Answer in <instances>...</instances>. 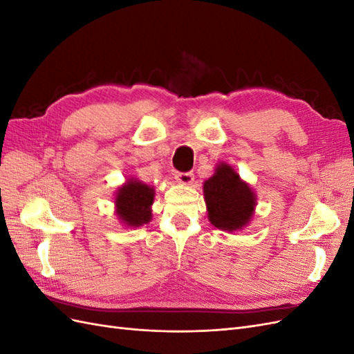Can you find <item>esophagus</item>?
<instances>
[{
	"instance_id": "1",
	"label": "esophagus",
	"mask_w": 354,
	"mask_h": 354,
	"mask_svg": "<svg viewBox=\"0 0 354 354\" xmlns=\"http://www.w3.org/2000/svg\"><path fill=\"white\" fill-rule=\"evenodd\" d=\"M174 177L180 181V183H183V185H190L192 181H194V178H195L194 173H180V171H177V173L174 174Z\"/></svg>"
}]
</instances>
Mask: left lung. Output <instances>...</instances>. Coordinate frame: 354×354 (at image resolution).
Returning <instances> with one entry per match:
<instances>
[{"instance_id": "8db88e82", "label": "left lung", "mask_w": 354, "mask_h": 354, "mask_svg": "<svg viewBox=\"0 0 354 354\" xmlns=\"http://www.w3.org/2000/svg\"><path fill=\"white\" fill-rule=\"evenodd\" d=\"M208 218L221 230H238L252 217L255 198L251 187L243 183L233 168L220 164L216 174L203 183Z\"/></svg>"}]
</instances>
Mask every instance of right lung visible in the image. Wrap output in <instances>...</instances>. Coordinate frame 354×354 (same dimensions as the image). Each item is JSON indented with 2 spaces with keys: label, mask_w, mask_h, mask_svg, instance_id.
<instances>
[{
  "label": "right lung",
  "mask_w": 354,
  "mask_h": 354,
  "mask_svg": "<svg viewBox=\"0 0 354 354\" xmlns=\"http://www.w3.org/2000/svg\"><path fill=\"white\" fill-rule=\"evenodd\" d=\"M155 190L138 180L127 181L120 187L115 199L116 212L127 226H142L152 217L151 205L153 203Z\"/></svg>",
  "instance_id": "obj_1"
}]
</instances>
